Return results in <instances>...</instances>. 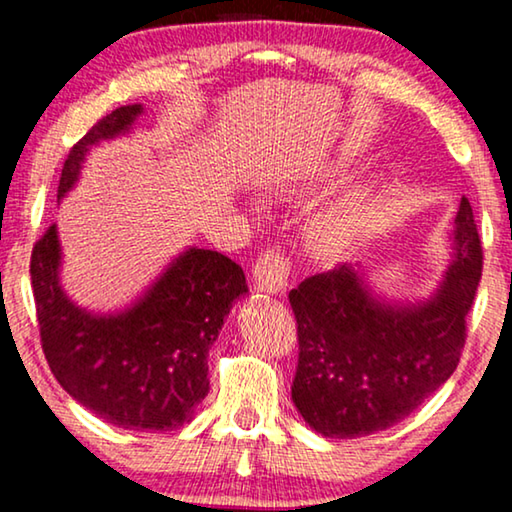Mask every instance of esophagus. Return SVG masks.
<instances>
[{"label": "esophagus", "instance_id": "34e87169", "mask_svg": "<svg viewBox=\"0 0 512 512\" xmlns=\"http://www.w3.org/2000/svg\"><path fill=\"white\" fill-rule=\"evenodd\" d=\"M291 263L289 258L279 251H265L254 263V286L261 293H282L289 286Z\"/></svg>", "mask_w": 512, "mask_h": 512}]
</instances>
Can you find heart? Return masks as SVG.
Segmentation results:
<instances>
[{
	"mask_svg": "<svg viewBox=\"0 0 512 512\" xmlns=\"http://www.w3.org/2000/svg\"><path fill=\"white\" fill-rule=\"evenodd\" d=\"M347 163L342 158L326 160L305 174V177H293L282 186L284 193H317L328 188L335 179L345 174ZM373 212V191L366 186L354 188L340 200L331 202L314 214L307 228V242L321 256H335L352 244Z\"/></svg>",
	"mask_w": 512,
	"mask_h": 512,
	"instance_id": "obj_1",
	"label": "heart"
}]
</instances>
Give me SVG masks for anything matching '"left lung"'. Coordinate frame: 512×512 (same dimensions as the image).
Returning a JSON list of instances; mask_svg holds the SVG:
<instances>
[{"mask_svg":"<svg viewBox=\"0 0 512 512\" xmlns=\"http://www.w3.org/2000/svg\"><path fill=\"white\" fill-rule=\"evenodd\" d=\"M480 272L478 228L461 198L452 263L426 298L380 296L349 263L300 282L289 293L300 349L291 398L310 429L328 438L370 436L450 380Z\"/></svg>","mask_w":512,"mask_h":512,"instance_id":"obj_1","label":"left lung"}]
</instances>
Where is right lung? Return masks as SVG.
I'll return each mask as SVG.
<instances>
[{
  "mask_svg": "<svg viewBox=\"0 0 512 512\" xmlns=\"http://www.w3.org/2000/svg\"><path fill=\"white\" fill-rule=\"evenodd\" d=\"M142 104L118 107L69 151L58 202L76 186L90 149L130 135ZM58 226L34 244L30 275L41 347L60 387L104 422L172 431L191 422L209 391L207 356L247 279L235 261L188 247L128 307L93 312L60 284Z\"/></svg>",
  "mask_w": 512,
  "mask_h": 512,
  "instance_id": "1",
  "label": "right lung"
}]
</instances>
